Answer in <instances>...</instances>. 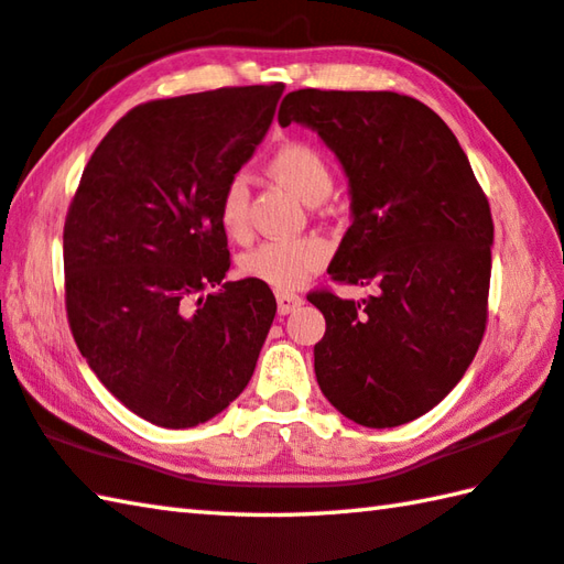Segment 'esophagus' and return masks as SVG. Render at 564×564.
<instances>
[{
    "label": "esophagus",
    "mask_w": 564,
    "mask_h": 564,
    "mask_svg": "<svg viewBox=\"0 0 564 564\" xmlns=\"http://www.w3.org/2000/svg\"><path fill=\"white\" fill-rule=\"evenodd\" d=\"M304 304V300L300 294H290V292H278V312L280 316H286L300 310V306Z\"/></svg>",
    "instance_id": "esophagus-1"
}]
</instances>
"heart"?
I'll return each mask as SVG.
<instances>
[{
    "label": "heart",
    "instance_id": "b5f03b06",
    "mask_svg": "<svg viewBox=\"0 0 564 564\" xmlns=\"http://www.w3.org/2000/svg\"><path fill=\"white\" fill-rule=\"evenodd\" d=\"M270 174L280 184L292 188L306 204L332 191V172L314 147L302 142H290L280 147L270 156ZM248 204L250 191L242 176H232L218 200V220L228 238L248 236ZM328 260V246L322 238H292V240H268L258 248L248 250L240 258V272L250 280L274 286L280 292H290L302 286L316 270Z\"/></svg>",
    "mask_w": 564,
    "mask_h": 564
}]
</instances>
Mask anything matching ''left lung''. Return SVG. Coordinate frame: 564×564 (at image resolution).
Instances as JSON below:
<instances>
[{
  "label": "left lung",
  "mask_w": 564,
  "mask_h": 564,
  "mask_svg": "<svg viewBox=\"0 0 564 564\" xmlns=\"http://www.w3.org/2000/svg\"><path fill=\"white\" fill-rule=\"evenodd\" d=\"M278 120L314 130L348 178L350 228L328 274L378 290L310 294L326 318L318 388L364 427L417 420L462 380L486 328L494 220L469 159L437 112L400 93L294 90Z\"/></svg>",
  "instance_id": "left-lung-1"
}]
</instances>
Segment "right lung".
Segmentation results:
<instances>
[{"mask_svg":"<svg viewBox=\"0 0 564 564\" xmlns=\"http://www.w3.org/2000/svg\"><path fill=\"white\" fill-rule=\"evenodd\" d=\"M282 90L248 85L140 105L105 134L68 208L73 338L102 386L159 427H196L226 410L278 312L264 282H223L230 252L218 200L268 134Z\"/></svg>","mask_w":564,"mask_h":564,"instance_id":"obj_1","label":"right lung"}]
</instances>
